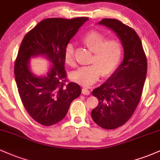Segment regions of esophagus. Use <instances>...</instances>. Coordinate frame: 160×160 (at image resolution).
<instances>
[{
    "instance_id": "esophagus-1",
    "label": "esophagus",
    "mask_w": 160,
    "mask_h": 160,
    "mask_svg": "<svg viewBox=\"0 0 160 160\" xmlns=\"http://www.w3.org/2000/svg\"><path fill=\"white\" fill-rule=\"evenodd\" d=\"M82 93L83 95H87V96H88V95L90 94V91H89L87 88H86V87H83V88L82 89Z\"/></svg>"
}]
</instances>
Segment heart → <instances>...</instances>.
<instances>
[{"mask_svg": "<svg viewBox=\"0 0 160 160\" xmlns=\"http://www.w3.org/2000/svg\"><path fill=\"white\" fill-rule=\"evenodd\" d=\"M82 42L93 52L92 65L83 67L72 72V80L80 85L89 87L99 80L101 73L109 76L120 64L123 55V46L119 40L107 39L103 33L90 31L82 38ZM64 61L67 64H74V48L68 43L64 49Z\"/></svg>", "mask_w": 160, "mask_h": 160, "instance_id": "heart-1", "label": "heart"}]
</instances>
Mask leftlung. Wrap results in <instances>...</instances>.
<instances>
[{"label":"left lung","mask_w":160,"mask_h":160,"mask_svg":"<svg viewBox=\"0 0 160 160\" xmlns=\"http://www.w3.org/2000/svg\"><path fill=\"white\" fill-rule=\"evenodd\" d=\"M99 24L116 33L124 48V58L112 76L92 90L99 104L91 115L102 128L115 129L128 121L139 103L147 61L141 41L132 28L115 19H103Z\"/></svg>","instance_id":"8db88e82"}]
</instances>
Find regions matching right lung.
Returning <instances> with one entry per match:
<instances>
[{
    "instance_id": "obj_1",
    "label": "right lung",
    "mask_w": 160,
    "mask_h": 160,
    "mask_svg": "<svg viewBox=\"0 0 160 160\" xmlns=\"http://www.w3.org/2000/svg\"><path fill=\"white\" fill-rule=\"evenodd\" d=\"M87 17L42 20L22 39L15 61L14 74L20 99L36 122L51 126L62 120L72 101L80 96L76 83L65 84L64 49ZM42 56L52 64L44 76H36L29 68L32 57Z\"/></svg>"
}]
</instances>
